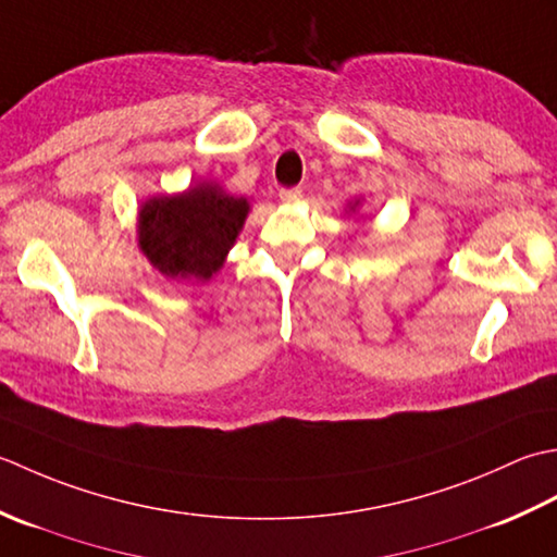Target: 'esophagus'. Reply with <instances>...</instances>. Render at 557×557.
Here are the masks:
<instances>
[{"label": "esophagus", "instance_id": "obj_1", "mask_svg": "<svg viewBox=\"0 0 557 557\" xmlns=\"http://www.w3.org/2000/svg\"><path fill=\"white\" fill-rule=\"evenodd\" d=\"M278 197L283 203H298L302 199V189L298 187H288V189H281Z\"/></svg>", "mask_w": 557, "mask_h": 557}]
</instances>
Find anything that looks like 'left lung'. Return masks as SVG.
<instances>
[{
	"label": "left lung",
	"instance_id": "obj_1",
	"mask_svg": "<svg viewBox=\"0 0 557 557\" xmlns=\"http://www.w3.org/2000/svg\"><path fill=\"white\" fill-rule=\"evenodd\" d=\"M356 207H360V199H358V201H354V203H350L348 209H350V211H356Z\"/></svg>",
	"mask_w": 557,
	"mask_h": 557
}]
</instances>
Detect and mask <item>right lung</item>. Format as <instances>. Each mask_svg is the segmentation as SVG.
Here are the masks:
<instances>
[{
    "instance_id": "obj_1",
    "label": "right lung",
    "mask_w": 557,
    "mask_h": 557,
    "mask_svg": "<svg viewBox=\"0 0 557 557\" xmlns=\"http://www.w3.org/2000/svg\"><path fill=\"white\" fill-rule=\"evenodd\" d=\"M247 213L245 197L225 195L211 183L151 197L139 209V247L163 276L203 283L223 267Z\"/></svg>"
}]
</instances>
